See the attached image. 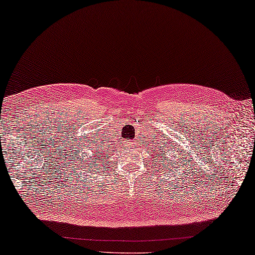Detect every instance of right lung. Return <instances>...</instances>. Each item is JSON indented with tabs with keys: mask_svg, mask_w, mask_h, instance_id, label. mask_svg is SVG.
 Wrapping results in <instances>:
<instances>
[{
	"mask_svg": "<svg viewBox=\"0 0 255 255\" xmlns=\"http://www.w3.org/2000/svg\"><path fill=\"white\" fill-rule=\"evenodd\" d=\"M98 156H99V155H97V157H98Z\"/></svg>",
	"mask_w": 255,
	"mask_h": 255,
	"instance_id": "1",
	"label": "right lung"
}]
</instances>
